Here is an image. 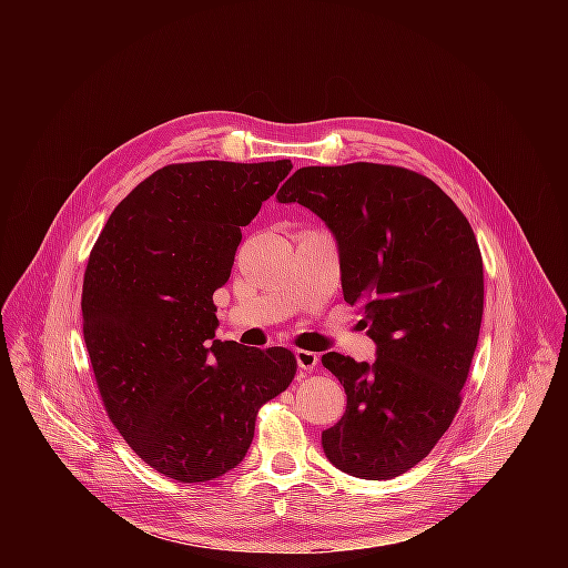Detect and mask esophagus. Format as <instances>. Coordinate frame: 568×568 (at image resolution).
Wrapping results in <instances>:
<instances>
[{"label": "esophagus", "mask_w": 568, "mask_h": 568, "mask_svg": "<svg viewBox=\"0 0 568 568\" xmlns=\"http://www.w3.org/2000/svg\"><path fill=\"white\" fill-rule=\"evenodd\" d=\"M294 357H296V364L303 373H310L316 364H318V355L312 353V351H303V348H296L294 351Z\"/></svg>", "instance_id": "esophagus-1"}]
</instances>
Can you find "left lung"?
<instances>
[{
	"label": "left lung",
	"instance_id": "8db88e82",
	"mask_svg": "<svg viewBox=\"0 0 568 568\" xmlns=\"http://www.w3.org/2000/svg\"><path fill=\"white\" fill-rule=\"evenodd\" d=\"M333 231L342 290L377 359L321 362L348 397L321 434L328 460L382 480L418 465L449 429L478 342L483 261L467 217L429 178L384 164L298 169L278 191Z\"/></svg>",
	"mask_w": 568,
	"mask_h": 568
}]
</instances>
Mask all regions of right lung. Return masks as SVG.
<instances>
[{
  "label": "right lung",
  "mask_w": 568,
  "mask_h": 568,
  "mask_svg": "<svg viewBox=\"0 0 568 568\" xmlns=\"http://www.w3.org/2000/svg\"><path fill=\"white\" fill-rule=\"evenodd\" d=\"M290 171V159L159 169L112 211L90 254L80 307L105 412L141 460L180 483L245 458L258 409L296 375L287 348L215 339L213 305L242 226Z\"/></svg>",
  "instance_id": "obj_1"
}]
</instances>
